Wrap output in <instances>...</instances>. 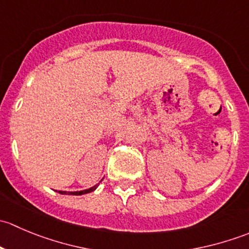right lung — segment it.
<instances>
[{
    "mask_svg": "<svg viewBox=\"0 0 249 249\" xmlns=\"http://www.w3.org/2000/svg\"><path fill=\"white\" fill-rule=\"evenodd\" d=\"M97 187H99V184L94 185V187L89 188V189H87V190H80V192H61V190H59V193L62 195H83V194H88V193L94 192Z\"/></svg>",
    "mask_w": 249,
    "mask_h": 249,
    "instance_id": "right-lung-1",
    "label": "right lung"
}]
</instances>
